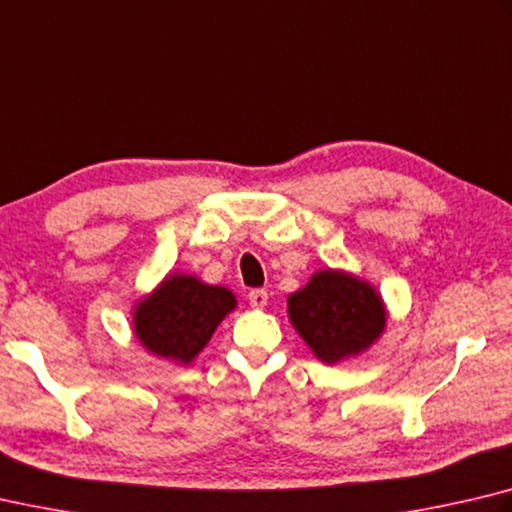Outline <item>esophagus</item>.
<instances>
[{
  "label": "esophagus",
  "instance_id": "obj_1",
  "mask_svg": "<svg viewBox=\"0 0 512 512\" xmlns=\"http://www.w3.org/2000/svg\"><path fill=\"white\" fill-rule=\"evenodd\" d=\"M248 302H250V306H255V309H264L268 302V293L264 291V288H253V291L248 293Z\"/></svg>",
  "mask_w": 512,
  "mask_h": 512
}]
</instances>
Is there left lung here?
Instances as JSON below:
<instances>
[{
	"label": "left lung",
	"instance_id": "left-lung-1",
	"mask_svg": "<svg viewBox=\"0 0 512 512\" xmlns=\"http://www.w3.org/2000/svg\"><path fill=\"white\" fill-rule=\"evenodd\" d=\"M288 318L322 362L367 349L385 327V306L374 288L347 273L322 271L288 297Z\"/></svg>",
	"mask_w": 512,
	"mask_h": 512
}]
</instances>
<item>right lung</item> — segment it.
Listing matches in <instances>:
<instances>
[{
    "label": "right lung",
    "mask_w": 512,
    "mask_h": 512,
    "mask_svg": "<svg viewBox=\"0 0 512 512\" xmlns=\"http://www.w3.org/2000/svg\"><path fill=\"white\" fill-rule=\"evenodd\" d=\"M232 309L235 295L226 288L208 286L190 275H174L138 304L134 331L156 356L190 362Z\"/></svg>",
    "instance_id": "add662e5"
}]
</instances>
